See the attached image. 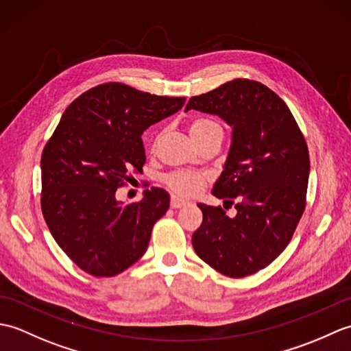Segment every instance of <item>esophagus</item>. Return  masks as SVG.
Listing matches in <instances>:
<instances>
[{
	"label": "esophagus",
	"mask_w": 351,
	"mask_h": 351,
	"mask_svg": "<svg viewBox=\"0 0 351 351\" xmlns=\"http://www.w3.org/2000/svg\"><path fill=\"white\" fill-rule=\"evenodd\" d=\"M185 205H187V202H185V200H182L180 197L171 196V199H170V208H173V210H178V208H182Z\"/></svg>",
	"instance_id": "34e87169"
}]
</instances>
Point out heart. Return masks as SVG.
<instances>
[{"label":"heart","mask_w":351,"mask_h":351,"mask_svg":"<svg viewBox=\"0 0 351 351\" xmlns=\"http://www.w3.org/2000/svg\"><path fill=\"white\" fill-rule=\"evenodd\" d=\"M215 130L221 131L220 125L217 122L210 121V119H195V121L190 123V134L191 137L195 138V141H197L200 137H204L206 134H210ZM158 140L160 137L155 140V143ZM164 182H166L167 189L171 193H175L176 196L193 197L205 187L206 176L204 173H197V171L182 170V171H173V173L167 175L164 178Z\"/></svg>","instance_id":"1"}]
</instances>
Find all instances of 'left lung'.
<instances>
[{
    "label": "left lung",
    "instance_id": "8db88e82",
    "mask_svg": "<svg viewBox=\"0 0 351 351\" xmlns=\"http://www.w3.org/2000/svg\"><path fill=\"white\" fill-rule=\"evenodd\" d=\"M221 117L232 126V143L213 195L235 202L197 204L202 225L193 234L197 256L229 278L270 265L285 250L306 205L309 152L287 104L253 80L228 81L193 96L185 111ZM223 205V206H225Z\"/></svg>",
    "mask_w": 351,
    "mask_h": 351
}]
</instances>
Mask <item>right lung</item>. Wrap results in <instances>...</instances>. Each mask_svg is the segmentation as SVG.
Returning <instances> with one entry per match:
<instances>
[{
    "label": "right lung",
    "instance_id": "right-lung-1",
    "mask_svg": "<svg viewBox=\"0 0 351 351\" xmlns=\"http://www.w3.org/2000/svg\"><path fill=\"white\" fill-rule=\"evenodd\" d=\"M122 83L99 84L64 110L42 152V213L52 237L81 270L110 278L145 255L169 193L152 187L140 202L116 191L146 161L141 134L184 106Z\"/></svg>",
    "mask_w": 351,
    "mask_h": 351
}]
</instances>
